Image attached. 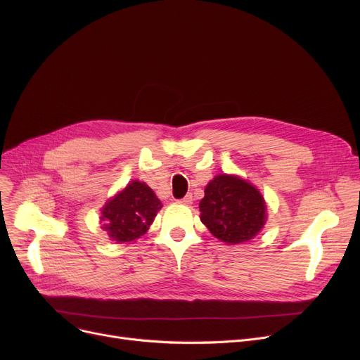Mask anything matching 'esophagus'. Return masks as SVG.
Instances as JSON below:
<instances>
[{
    "label": "esophagus",
    "instance_id": "esophagus-1",
    "mask_svg": "<svg viewBox=\"0 0 360 360\" xmlns=\"http://www.w3.org/2000/svg\"><path fill=\"white\" fill-rule=\"evenodd\" d=\"M180 202L181 203H184V205H191L192 202H193V198H192V193H187L183 199H180Z\"/></svg>",
    "mask_w": 360,
    "mask_h": 360
}]
</instances>
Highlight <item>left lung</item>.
Returning <instances> with one entry per match:
<instances>
[{"instance_id":"obj_1","label":"left lung","mask_w":360,"mask_h":360,"mask_svg":"<svg viewBox=\"0 0 360 360\" xmlns=\"http://www.w3.org/2000/svg\"><path fill=\"white\" fill-rule=\"evenodd\" d=\"M199 210L203 224L229 245L250 240L266 221L264 196L255 186L237 176H215L205 187Z\"/></svg>"}]
</instances>
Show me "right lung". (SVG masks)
Returning <instances> with one entry per match:
<instances>
[{"instance_id":"1","label":"right lung","mask_w":360,"mask_h":360,"mask_svg":"<svg viewBox=\"0 0 360 360\" xmlns=\"http://www.w3.org/2000/svg\"><path fill=\"white\" fill-rule=\"evenodd\" d=\"M161 207V200L146 183L133 180L102 208V229L111 240L133 242L148 231Z\"/></svg>"}]
</instances>
